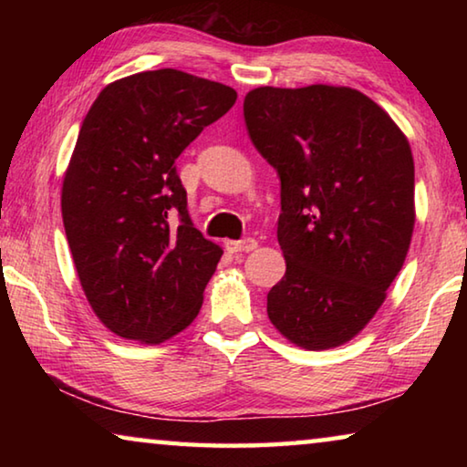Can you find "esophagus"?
<instances>
[{"label": "esophagus", "instance_id": "esophagus-1", "mask_svg": "<svg viewBox=\"0 0 467 467\" xmlns=\"http://www.w3.org/2000/svg\"><path fill=\"white\" fill-rule=\"evenodd\" d=\"M224 247L231 253H249L257 247V241L247 236V239H241V241H226Z\"/></svg>", "mask_w": 467, "mask_h": 467}]
</instances>
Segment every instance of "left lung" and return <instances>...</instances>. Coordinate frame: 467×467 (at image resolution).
<instances>
[{
    "mask_svg": "<svg viewBox=\"0 0 467 467\" xmlns=\"http://www.w3.org/2000/svg\"><path fill=\"white\" fill-rule=\"evenodd\" d=\"M243 113L280 177L286 274L267 295V317L305 350L350 342L383 305L412 241L410 141L348 86H262L247 92Z\"/></svg>",
    "mask_w": 467,
    "mask_h": 467,
    "instance_id": "1",
    "label": "left lung"
}]
</instances>
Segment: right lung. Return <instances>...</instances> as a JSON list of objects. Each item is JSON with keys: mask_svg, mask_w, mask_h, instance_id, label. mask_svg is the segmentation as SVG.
I'll list each match as a JSON object with an SVG mask.
<instances>
[{"mask_svg": "<svg viewBox=\"0 0 467 467\" xmlns=\"http://www.w3.org/2000/svg\"><path fill=\"white\" fill-rule=\"evenodd\" d=\"M234 100L231 86L164 67L110 82L86 115L61 216L84 295L119 337L162 344L202 309L223 247L189 218L175 161Z\"/></svg>", "mask_w": 467, "mask_h": 467, "instance_id": "add662e5", "label": "right lung"}]
</instances>
